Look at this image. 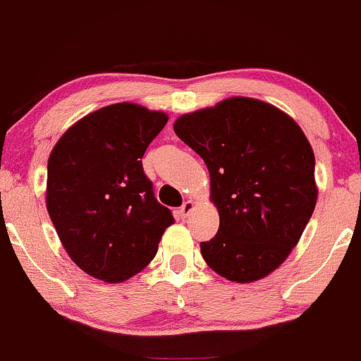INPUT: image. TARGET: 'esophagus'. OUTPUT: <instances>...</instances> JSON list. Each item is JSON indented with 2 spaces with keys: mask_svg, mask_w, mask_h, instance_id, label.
I'll use <instances>...</instances> for the list:
<instances>
[{
  "mask_svg": "<svg viewBox=\"0 0 361 361\" xmlns=\"http://www.w3.org/2000/svg\"><path fill=\"white\" fill-rule=\"evenodd\" d=\"M193 209H195V202L187 200L183 205H181L180 211H178V214H180V217H183V219H185V217H188L190 214H192Z\"/></svg>",
  "mask_w": 361,
  "mask_h": 361,
  "instance_id": "obj_1",
  "label": "esophagus"
}]
</instances>
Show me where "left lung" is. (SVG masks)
Instances as JSON below:
<instances>
[{"label":"left lung","mask_w":361,"mask_h":361,"mask_svg":"<svg viewBox=\"0 0 361 361\" xmlns=\"http://www.w3.org/2000/svg\"><path fill=\"white\" fill-rule=\"evenodd\" d=\"M173 128L211 176L219 229L200 243L204 260L233 283L264 279L298 245L317 204L303 130L276 106L240 96L183 114Z\"/></svg>","instance_id":"8db88e82"}]
</instances>
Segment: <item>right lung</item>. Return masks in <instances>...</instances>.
Listing matches in <instances>:
<instances>
[{"label":"right lung","instance_id":"add662e5","mask_svg":"<svg viewBox=\"0 0 361 361\" xmlns=\"http://www.w3.org/2000/svg\"><path fill=\"white\" fill-rule=\"evenodd\" d=\"M168 114L116 102L70 126L47 161L46 207L70 259L106 283H123L156 257L171 211L142 169Z\"/></svg>","mask_w":361,"mask_h":361}]
</instances>
